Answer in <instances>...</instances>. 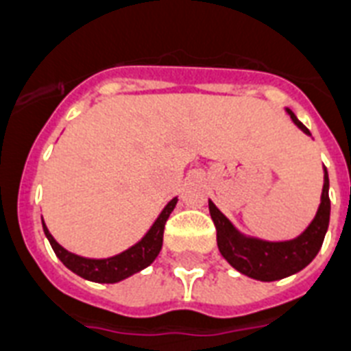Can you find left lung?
I'll return each instance as SVG.
<instances>
[{"label":"left lung","mask_w":351,"mask_h":351,"mask_svg":"<svg viewBox=\"0 0 351 351\" xmlns=\"http://www.w3.org/2000/svg\"><path fill=\"white\" fill-rule=\"evenodd\" d=\"M285 111L291 114L292 121L305 134L311 136V130L298 120L291 109H285ZM328 186V172L325 169L321 204L317 208L314 221L300 237L285 240V242H267V240L245 237L210 201L208 206H210L211 221L215 224L217 245H219L221 254L239 273L253 278V280H260V282H274V280H282V278L300 273L301 269H305L315 258V254L319 253L323 240H325L330 222Z\"/></svg>","instance_id":"left-lung-1"}]
</instances>
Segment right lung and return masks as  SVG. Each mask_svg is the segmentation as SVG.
Returning a JSON list of instances; mask_svg holds the SVG:
<instances>
[{
	"mask_svg": "<svg viewBox=\"0 0 351 351\" xmlns=\"http://www.w3.org/2000/svg\"><path fill=\"white\" fill-rule=\"evenodd\" d=\"M176 204H178V197H173L172 201L163 208L154 224L150 226V230L145 233V237L138 244L130 245L123 253L109 256V258H84V256L69 253L68 249L57 244V240L51 237V233L46 228L45 221H43V230H45L46 239L50 240V245L57 254V258L64 263L69 271H73L75 274H78L84 280H89V282L117 283L132 276V274L140 273L141 269L149 267L150 263L154 262L156 256L161 251V245H163L165 224L169 221Z\"/></svg>",
	"mask_w": 351,
	"mask_h": 351,
	"instance_id": "1",
	"label": "right lung"
}]
</instances>
